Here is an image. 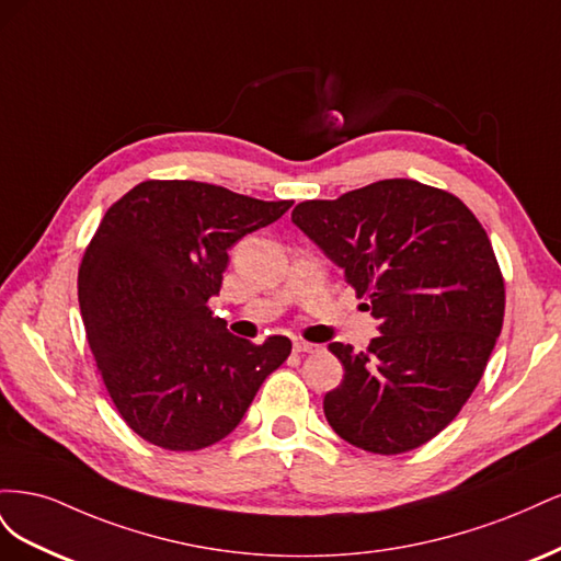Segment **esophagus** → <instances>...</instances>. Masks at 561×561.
<instances>
[{"mask_svg": "<svg viewBox=\"0 0 561 561\" xmlns=\"http://www.w3.org/2000/svg\"><path fill=\"white\" fill-rule=\"evenodd\" d=\"M295 353H316L320 346H316V344H309V342H295Z\"/></svg>", "mask_w": 561, "mask_h": 561, "instance_id": "1", "label": "esophagus"}]
</instances>
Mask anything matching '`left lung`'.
Wrapping results in <instances>:
<instances>
[{
    "mask_svg": "<svg viewBox=\"0 0 561 561\" xmlns=\"http://www.w3.org/2000/svg\"><path fill=\"white\" fill-rule=\"evenodd\" d=\"M293 222L369 299L381 332L365 351L330 344L344 379L322 400L328 423L371 454L426 445L472 396L503 328L486 231L461 198L416 180L304 201Z\"/></svg>",
    "mask_w": 561,
    "mask_h": 561,
    "instance_id": "1",
    "label": "left lung"
}]
</instances>
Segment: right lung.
<instances>
[{
    "label": "right lung",
    "mask_w": 561,
    "mask_h": 561,
    "mask_svg": "<svg viewBox=\"0 0 561 561\" xmlns=\"http://www.w3.org/2000/svg\"><path fill=\"white\" fill-rule=\"evenodd\" d=\"M293 201H260L194 180H147L105 213L79 266V307L114 407L147 443L210 447L239 426L293 351L233 336L208 301L229 248Z\"/></svg>",
    "instance_id": "right-lung-1"
}]
</instances>
